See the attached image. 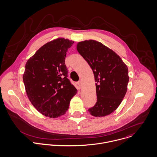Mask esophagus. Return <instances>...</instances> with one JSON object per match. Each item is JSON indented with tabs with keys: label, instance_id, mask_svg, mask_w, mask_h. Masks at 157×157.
<instances>
[{
	"label": "esophagus",
	"instance_id": "34e87169",
	"mask_svg": "<svg viewBox=\"0 0 157 157\" xmlns=\"http://www.w3.org/2000/svg\"><path fill=\"white\" fill-rule=\"evenodd\" d=\"M77 84H78V86H79V88H81V87H82V82H81V81H78V82H77Z\"/></svg>",
	"mask_w": 157,
	"mask_h": 157
}]
</instances>
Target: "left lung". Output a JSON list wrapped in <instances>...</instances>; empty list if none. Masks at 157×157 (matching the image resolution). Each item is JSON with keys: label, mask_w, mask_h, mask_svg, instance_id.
Here are the masks:
<instances>
[{"label": "left lung", "mask_w": 157, "mask_h": 157, "mask_svg": "<svg viewBox=\"0 0 157 157\" xmlns=\"http://www.w3.org/2000/svg\"><path fill=\"white\" fill-rule=\"evenodd\" d=\"M76 47L92 69L96 82L97 101L89 112L96 117L108 115L118 107L126 94L127 67L115 52L98 41L80 42Z\"/></svg>", "instance_id": "1"}]
</instances>
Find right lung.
<instances>
[{"instance_id":"1","label":"right lung","mask_w":157,"mask_h":157,"mask_svg":"<svg viewBox=\"0 0 157 157\" xmlns=\"http://www.w3.org/2000/svg\"><path fill=\"white\" fill-rule=\"evenodd\" d=\"M74 42L59 38L41 47L26 63L23 81L33 106L42 115L58 118L68 110L77 89L68 79L65 59Z\"/></svg>"}]
</instances>
